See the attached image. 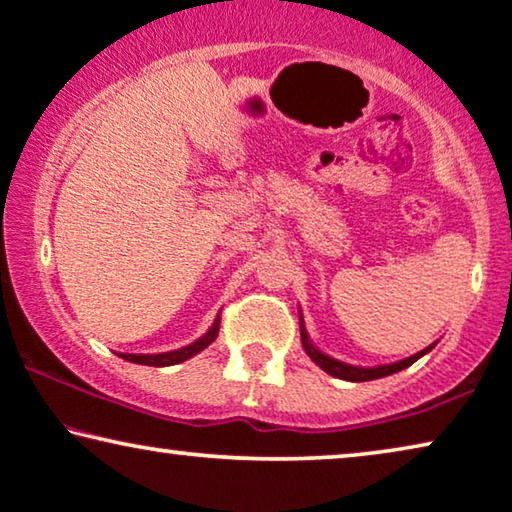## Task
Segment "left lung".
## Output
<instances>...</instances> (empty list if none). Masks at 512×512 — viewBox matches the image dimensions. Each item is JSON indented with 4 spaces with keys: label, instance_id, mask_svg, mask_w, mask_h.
I'll return each instance as SVG.
<instances>
[{
    "label": "left lung",
    "instance_id": "8db88e82",
    "mask_svg": "<svg viewBox=\"0 0 512 512\" xmlns=\"http://www.w3.org/2000/svg\"><path fill=\"white\" fill-rule=\"evenodd\" d=\"M299 322H301V345L305 349V354H308L312 361H315L324 372H329L331 377H338V379H345V381H370V379H381V377L395 375V372H400L404 368H409L411 363H416L418 358L425 356L427 352H432L434 345H437V342H432L430 347L421 349V352L414 354V356L402 358V361L386 363V365H375V368H361V365H352V363L338 361V358H333L329 354H324L322 349H317L315 345H312L308 331H305L303 315H299Z\"/></svg>",
    "mask_w": 512,
    "mask_h": 512
}]
</instances>
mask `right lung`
<instances>
[{
  "label": "right lung",
  "instance_id": "add662e5",
  "mask_svg": "<svg viewBox=\"0 0 512 512\" xmlns=\"http://www.w3.org/2000/svg\"><path fill=\"white\" fill-rule=\"evenodd\" d=\"M218 329H220V315L213 319L211 329L202 335V338H197L195 342H190V345L181 347V349H174V352H163V354H117L119 358H126V361L131 363H140V365H151V368H165V365H177L188 361V358H193L195 354H200L202 349H207L213 340L218 338Z\"/></svg>",
  "mask_w": 512,
  "mask_h": 512
}]
</instances>
